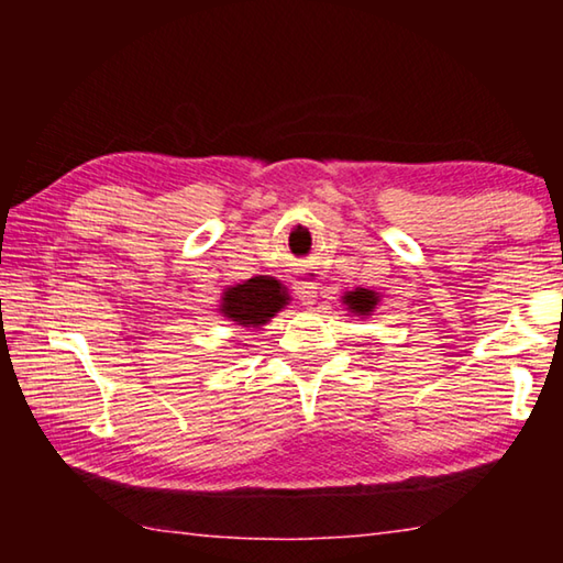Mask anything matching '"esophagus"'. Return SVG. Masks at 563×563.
Listing matches in <instances>:
<instances>
[{"mask_svg": "<svg viewBox=\"0 0 563 563\" xmlns=\"http://www.w3.org/2000/svg\"><path fill=\"white\" fill-rule=\"evenodd\" d=\"M295 295L302 305H316L318 300V283H295Z\"/></svg>", "mask_w": 563, "mask_h": 563, "instance_id": "1", "label": "esophagus"}]
</instances>
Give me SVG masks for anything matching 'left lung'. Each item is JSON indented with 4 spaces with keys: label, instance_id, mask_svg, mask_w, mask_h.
<instances>
[{
    "label": "left lung",
    "instance_id": "left-lung-1",
    "mask_svg": "<svg viewBox=\"0 0 563 563\" xmlns=\"http://www.w3.org/2000/svg\"><path fill=\"white\" fill-rule=\"evenodd\" d=\"M342 302L347 305V310L352 312V316L367 318V316H373L377 308L379 292L367 290V288H355V290H347L345 295H342Z\"/></svg>",
    "mask_w": 563,
    "mask_h": 563
}]
</instances>
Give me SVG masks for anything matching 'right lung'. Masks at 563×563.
Returning <instances> with one entry per match:
<instances>
[{
  "label": "right lung",
  "instance_id": "add662e5",
  "mask_svg": "<svg viewBox=\"0 0 563 563\" xmlns=\"http://www.w3.org/2000/svg\"><path fill=\"white\" fill-rule=\"evenodd\" d=\"M288 300V288L280 280L271 278V275H255V278L225 285L218 312L225 320H231L235 328L261 330L268 325L271 318L278 316Z\"/></svg>",
  "mask_w": 563,
  "mask_h": 563
}]
</instances>
